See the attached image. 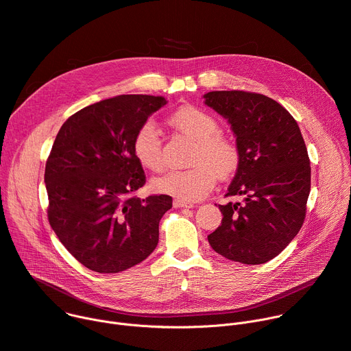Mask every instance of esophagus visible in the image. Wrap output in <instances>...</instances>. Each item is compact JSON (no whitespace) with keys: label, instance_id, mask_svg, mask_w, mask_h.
Returning <instances> with one entry per match:
<instances>
[{"label":"esophagus","instance_id":"34e87169","mask_svg":"<svg viewBox=\"0 0 351 351\" xmlns=\"http://www.w3.org/2000/svg\"><path fill=\"white\" fill-rule=\"evenodd\" d=\"M173 207L175 208H193L194 204L193 203H189V202H184V199H173Z\"/></svg>","mask_w":351,"mask_h":351}]
</instances>
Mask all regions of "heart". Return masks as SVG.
<instances>
[{
	"label": "heart",
	"instance_id": "heart-1",
	"mask_svg": "<svg viewBox=\"0 0 351 351\" xmlns=\"http://www.w3.org/2000/svg\"><path fill=\"white\" fill-rule=\"evenodd\" d=\"M169 125L182 134L197 141L191 164L186 171H171L152 180L154 191L173 195L184 202L207 195L218 178H230L240 162L236 143L219 134L218 119L207 111L193 106L180 107L168 119ZM133 154L138 164L148 171L164 168L162 140L153 121H145L133 137Z\"/></svg>",
	"mask_w": 351,
	"mask_h": 351
}]
</instances>
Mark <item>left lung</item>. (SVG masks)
<instances>
[{
	"label": "left lung",
	"mask_w": 351,
	"mask_h": 351,
	"mask_svg": "<svg viewBox=\"0 0 351 351\" xmlns=\"http://www.w3.org/2000/svg\"><path fill=\"white\" fill-rule=\"evenodd\" d=\"M204 99L236 137L240 162L226 195L243 197L219 206L223 218L208 241L228 260L264 264L283 252L306 218L311 167L304 138L294 118L264 94L210 91Z\"/></svg>",
	"instance_id": "obj_1"
}]
</instances>
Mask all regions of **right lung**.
I'll return each mask as SVG.
<instances>
[{
    "label": "right lung",
    "mask_w": 351,
    "mask_h": 351,
    "mask_svg": "<svg viewBox=\"0 0 351 351\" xmlns=\"http://www.w3.org/2000/svg\"><path fill=\"white\" fill-rule=\"evenodd\" d=\"M165 104L161 95L103 99L69 117L56 137L44 173L48 221L68 252L94 272L132 268L158 244L172 197L134 195L145 175L133 137Z\"/></svg>",
    "instance_id": "add662e5"
}]
</instances>
